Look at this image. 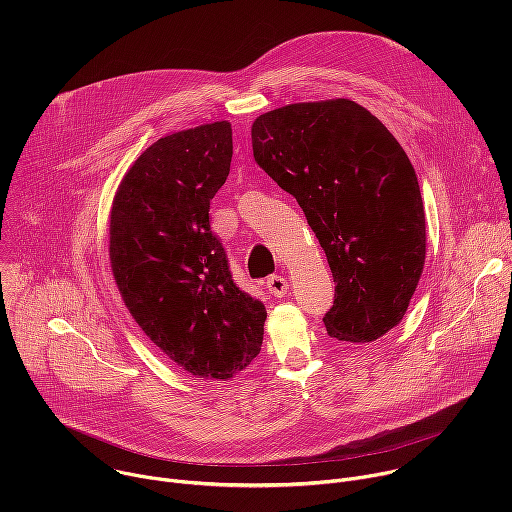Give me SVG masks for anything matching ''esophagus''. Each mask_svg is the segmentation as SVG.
I'll list each match as a JSON object with an SVG mask.
<instances>
[{"label":"esophagus","mask_w":512,"mask_h":512,"mask_svg":"<svg viewBox=\"0 0 512 512\" xmlns=\"http://www.w3.org/2000/svg\"><path fill=\"white\" fill-rule=\"evenodd\" d=\"M267 289H269V294L271 296H275V298H281V296H285L287 294V279L283 277V275H271L269 279H267Z\"/></svg>","instance_id":"obj_1"}]
</instances>
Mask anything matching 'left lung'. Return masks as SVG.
Returning <instances> with one entry per match:
<instances>
[{
  "instance_id": "1",
  "label": "left lung",
  "mask_w": 512,
  "mask_h": 512,
  "mask_svg": "<svg viewBox=\"0 0 512 512\" xmlns=\"http://www.w3.org/2000/svg\"><path fill=\"white\" fill-rule=\"evenodd\" d=\"M255 162L302 206L336 283L332 338L364 344L397 326L425 263L415 170L393 133L348 99L294 103L251 127Z\"/></svg>"
}]
</instances>
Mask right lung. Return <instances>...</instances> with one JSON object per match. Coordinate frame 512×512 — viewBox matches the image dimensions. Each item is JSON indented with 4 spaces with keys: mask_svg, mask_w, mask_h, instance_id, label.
Masks as SVG:
<instances>
[{
    "mask_svg": "<svg viewBox=\"0 0 512 512\" xmlns=\"http://www.w3.org/2000/svg\"><path fill=\"white\" fill-rule=\"evenodd\" d=\"M231 158L229 121L166 135L133 162L111 208L119 294L145 336L196 379H233L263 344L265 306L237 287L208 221Z\"/></svg>",
    "mask_w": 512,
    "mask_h": 512,
    "instance_id": "right-lung-1",
    "label": "right lung"
}]
</instances>
